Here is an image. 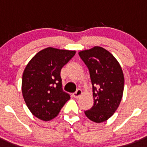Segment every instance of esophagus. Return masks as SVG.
Masks as SVG:
<instances>
[{"instance_id": "34e87169", "label": "esophagus", "mask_w": 147, "mask_h": 147, "mask_svg": "<svg viewBox=\"0 0 147 147\" xmlns=\"http://www.w3.org/2000/svg\"><path fill=\"white\" fill-rule=\"evenodd\" d=\"M82 90H81L80 89H78V90H77L75 93H73V97H75V98H78L80 96L82 95Z\"/></svg>"}]
</instances>
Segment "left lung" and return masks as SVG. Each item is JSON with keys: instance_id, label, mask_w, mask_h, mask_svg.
<instances>
[{"instance_id": "1", "label": "left lung", "mask_w": 147, "mask_h": 147, "mask_svg": "<svg viewBox=\"0 0 147 147\" xmlns=\"http://www.w3.org/2000/svg\"><path fill=\"white\" fill-rule=\"evenodd\" d=\"M79 55L90 71L94 97L92 107L84 114L94 122H103L114 115L122 98V69L115 57L103 47L95 46L80 51Z\"/></svg>"}]
</instances>
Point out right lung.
Instances as JSON below:
<instances>
[{"label":"right lung","instance_id":"add662e5","mask_svg":"<svg viewBox=\"0 0 147 147\" xmlns=\"http://www.w3.org/2000/svg\"><path fill=\"white\" fill-rule=\"evenodd\" d=\"M75 54L72 50L47 47L37 53L25 68L22 80L23 98L38 119H54L70 99V95L63 91L60 72Z\"/></svg>","mask_w":147,"mask_h":147}]
</instances>
